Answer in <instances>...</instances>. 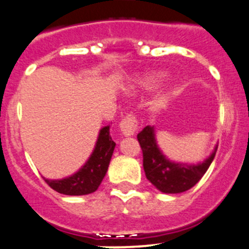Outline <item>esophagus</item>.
Wrapping results in <instances>:
<instances>
[{
	"label": "esophagus",
	"instance_id": "1",
	"mask_svg": "<svg viewBox=\"0 0 249 249\" xmlns=\"http://www.w3.org/2000/svg\"><path fill=\"white\" fill-rule=\"evenodd\" d=\"M120 131L124 136H134L137 131V122L132 114L126 115L119 124Z\"/></svg>",
	"mask_w": 249,
	"mask_h": 249
}]
</instances>
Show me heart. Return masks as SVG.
<instances>
[{"label":"heart","instance_id":"obj_1","mask_svg":"<svg viewBox=\"0 0 249 249\" xmlns=\"http://www.w3.org/2000/svg\"><path fill=\"white\" fill-rule=\"evenodd\" d=\"M160 80V76L157 75H151V76H144V78H140L136 80V84L140 86H143V88H149V86L154 85L158 81Z\"/></svg>","mask_w":249,"mask_h":249}]
</instances>
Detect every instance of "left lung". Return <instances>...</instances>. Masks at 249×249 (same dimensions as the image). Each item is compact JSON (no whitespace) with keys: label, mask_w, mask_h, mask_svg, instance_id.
<instances>
[{"label":"left lung","mask_w":249,"mask_h":249,"mask_svg":"<svg viewBox=\"0 0 249 249\" xmlns=\"http://www.w3.org/2000/svg\"><path fill=\"white\" fill-rule=\"evenodd\" d=\"M137 140L143 154V169L146 178L164 194H181L194 187L208 170L215 157V147L213 153L196 165L180 164L165 158L156 142L153 126H146L137 134Z\"/></svg>","instance_id":"8db88e82"}]
</instances>
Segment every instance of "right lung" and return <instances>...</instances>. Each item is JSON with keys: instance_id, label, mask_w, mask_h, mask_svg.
<instances>
[{"instance_id": "obj_1", "label": "right lung", "mask_w": 249, "mask_h": 249, "mask_svg": "<svg viewBox=\"0 0 249 249\" xmlns=\"http://www.w3.org/2000/svg\"><path fill=\"white\" fill-rule=\"evenodd\" d=\"M115 142L109 135V126L101 129L92 154L85 165L74 175L62 180L45 178L51 189L68 196H83L95 192L108 170Z\"/></svg>"}]
</instances>
